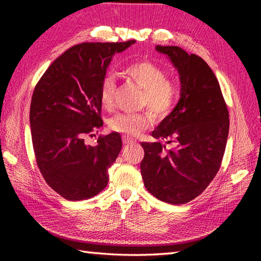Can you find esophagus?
<instances>
[{
  "label": "esophagus",
  "instance_id": "34e87169",
  "mask_svg": "<svg viewBox=\"0 0 261 261\" xmlns=\"http://www.w3.org/2000/svg\"><path fill=\"white\" fill-rule=\"evenodd\" d=\"M135 143H136V141L130 139L129 137H123V144H124V145H131V144H135Z\"/></svg>",
  "mask_w": 261,
  "mask_h": 261
}]
</instances>
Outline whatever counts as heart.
<instances>
[{
  "mask_svg": "<svg viewBox=\"0 0 261 261\" xmlns=\"http://www.w3.org/2000/svg\"><path fill=\"white\" fill-rule=\"evenodd\" d=\"M123 73L143 90L139 98L140 107L153 110L160 118L166 117L175 108L179 99V87L176 83L167 79L166 70L160 65L147 60L137 61L125 65ZM114 78L107 74L101 81L99 90L100 103L106 110H112L114 107ZM152 113L150 110L118 113L110 118L108 125L113 131L136 137L153 124Z\"/></svg>",
  "mask_w": 261,
  "mask_h": 261,
  "instance_id": "obj_1",
  "label": "heart"
}]
</instances>
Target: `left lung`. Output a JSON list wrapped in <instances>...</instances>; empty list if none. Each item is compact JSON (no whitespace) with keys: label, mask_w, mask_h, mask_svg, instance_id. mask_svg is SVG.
<instances>
[{"label":"left lung","mask_w":261,"mask_h":261,"mask_svg":"<svg viewBox=\"0 0 261 261\" xmlns=\"http://www.w3.org/2000/svg\"><path fill=\"white\" fill-rule=\"evenodd\" d=\"M177 69L180 99L173 112L152 132L168 139L140 143L145 155L140 162L147 191L159 200L179 205L193 200L208 187L221 167L229 132L226 101L214 72L201 57L177 46H156Z\"/></svg>","instance_id":"left-lung-1"}]
</instances>
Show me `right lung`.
I'll return each instance as SVG.
<instances>
[{
  "label": "right lung",
  "instance_id": "obj_1",
  "mask_svg": "<svg viewBox=\"0 0 261 261\" xmlns=\"http://www.w3.org/2000/svg\"><path fill=\"white\" fill-rule=\"evenodd\" d=\"M135 42L73 46L35 85L30 125L37 165L46 183L64 199H88L107 187L108 168L122 148L121 136L99 137L96 146L86 145L84 138L103 125L99 90L110 61Z\"/></svg>",
  "mask_w": 261,
  "mask_h": 261
}]
</instances>
